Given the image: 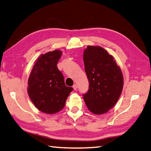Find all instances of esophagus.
Instances as JSON below:
<instances>
[{
  "mask_svg": "<svg viewBox=\"0 0 151 151\" xmlns=\"http://www.w3.org/2000/svg\"><path fill=\"white\" fill-rule=\"evenodd\" d=\"M73 88L74 89V90H77V88H78V85H77L76 84H74L73 85Z\"/></svg>",
  "mask_w": 151,
  "mask_h": 151,
  "instance_id": "esophagus-1",
  "label": "esophagus"
}]
</instances>
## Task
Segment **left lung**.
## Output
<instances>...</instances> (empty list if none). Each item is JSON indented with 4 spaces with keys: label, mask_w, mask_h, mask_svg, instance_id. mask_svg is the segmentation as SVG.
<instances>
[{
    "label": "left lung",
    "mask_w": 151,
    "mask_h": 151,
    "mask_svg": "<svg viewBox=\"0 0 151 151\" xmlns=\"http://www.w3.org/2000/svg\"><path fill=\"white\" fill-rule=\"evenodd\" d=\"M83 61L89 83L87 93L83 94L86 106L94 114H104L115 105L121 94V70L113 57L100 46L88 45Z\"/></svg>",
    "instance_id": "obj_1"
}]
</instances>
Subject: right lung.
Listing matches in <instances>:
<instances>
[{
  "label": "right lung",
  "mask_w": 151,
  "mask_h": 151,
  "mask_svg": "<svg viewBox=\"0 0 151 151\" xmlns=\"http://www.w3.org/2000/svg\"><path fill=\"white\" fill-rule=\"evenodd\" d=\"M62 51L55 50L40 56L30 73L27 92L37 109L47 114L60 111L72 87H67L57 63Z\"/></svg>",
  "instance_id": "add662e5"
}]
</instances>
